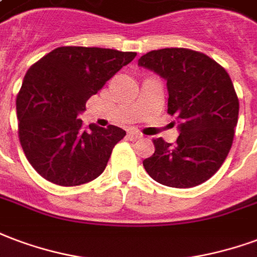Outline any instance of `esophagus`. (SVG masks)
Here are the masks:
<instances>
[{"label":"esophagus","mask_w":257,"mask_h":257,"mask_svg":"<svg viewBox=\"0 0 257 257\" xmlns=\"http://www.w3.org/2000/svg\"><path fill=\"white\" fill-rule=\"evenodd\" d=\"M129 139L131 140H139V139L143 138V135L140 134L139 131H129Z\"/></svg>","instance_id":"1"}]
</instances>
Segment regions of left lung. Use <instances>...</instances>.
Here are the masks:
<instances>
[{
	"label": "left lung",
	"instance_id": "8db88e82",
	"mask_svg": "<svg viewBox=\"0 0 257 257\" xmlns=\"http://www.w3.org/2000/svg\"><path fill=\"white\" fill-rule=\"evenodd\" d=\"M139 65L167 81V113L181 121L174 144L154 139L146 172L166 187L200 185L219 170L233 144L240 103L229 73L206 54L182 47L148 51Z\"/></svg>",
	"mask_w": 257,
	"mask_h": 257
}]
</instances>
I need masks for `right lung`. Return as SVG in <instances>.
Masks as SVG:
<instances>
[{
  "mask_svg": "<svg viewBox=\"0 0 257 257\" xmlns=\"http://www.w3.org/2000/svg\"><path fill=\"white\" fill-rule=\"evenodd\" d=\"M135 57V51L61 46L30 66L16 98L19 140L45 180L76 187L103 172L126 132L114 125L88 131L79 113Z\"/></svg>",
  "mask_w": 257,
  "mask_h": 257,
  "instance_id": "obj_1",
  "label": "right lung"
}]
</instances>
